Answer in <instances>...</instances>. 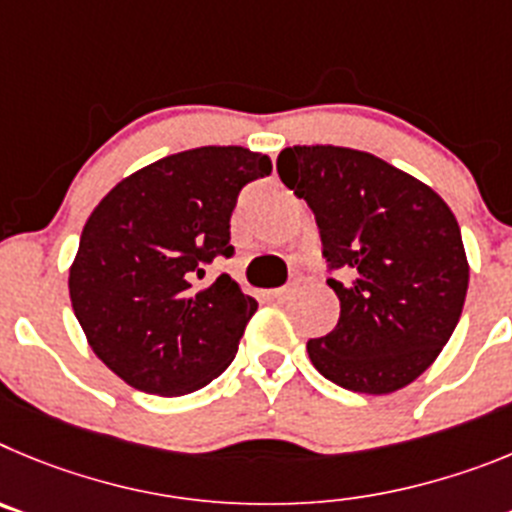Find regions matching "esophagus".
<instances>
[{
  "instance_id": "obj_1",
  "label": "esophagus",
  "mask_w": 512,
  "mask_h": 512,
  "mask_svg": "<svg viewBox=\"0 0 512 512\" xmlns=\"http://www.w3.org/2000/svg\"><path fill=\"white\" fill-rule=\"evenodd\" d=\"M293 293H296V285H283V288L273 290V298H275V301H288Z\"/></svg>"
}]
</instances>
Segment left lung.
Listing matches in <instances>:
<instances>
[{
  "mask_svg": "<svg viewBox=\"0 0 512 512\" xmlns=\"http://www.w3.org/2000/svg\"><path fill=\"white\" fill-rule=\"evenodd\" d=\"M278 176L316 216L339 321L308 339L313 367L354 393L385 395L426 370L462 316L469 265L439 193L362 150L296 145Z\"/></svg>",
  "mask_w": 512,
  "mask_h": 512,
  "instance_id": "8db88e82",
  "label": "left lung"
}]
</instances>
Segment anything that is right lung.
<instances>
[{
	"label": "right lung",
	"instance_id": "right-lung-1",
	"mask_svg": "<svg viewBox=\"0 0 512 512\" xmlns=\"http://www.w3.org/2000/svg\"><path fill=\"white\" fill-rule=\"evenodd\" d=\"M270 170L245 147H193L124 178L91 211L68 290L91 349L127 385L186 395L232 365L257 301L229 275L201 290L193 278L234 255L239 191Z\"/></svg>",
	"mask_w": 512,
	"mask_h": 512
}]
</instances>
